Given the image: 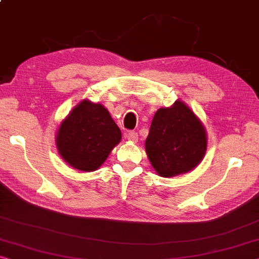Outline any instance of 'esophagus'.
Listing matches in <instances>:
<instances>
[{
	"mask_svg": "<svg viewBox=\"0 0 259 259\" xmlns=\"http://www.w3.org/2000/svg\"><path fill=\"white\" fill-rule=\"evenodd\" d=\"M127 139H128V140L132 141V142H137L138 139H139L138 133L134 132V131H130V132L127 133Z\"/></svg>",
	"mask_w": 259,
	"mask_h": 259,
	"instance_id": "obj_1",
	"label": "esophagus"
}]
</instances>
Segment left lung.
<instances>
[{
	"instance_id": "left-lung-1",
	"label": "left lung",
	"mask_w": 259,
	"mask_h": 259,
	"mask_svg": "<svg viewBox=\"0 0 259 259\" xmlns=\"http://www.w3.org/2000/svg\"><path fill=\"white\" fill-rule=\"evenodd\" d=\"M207 149L204 125L185 103L158 109L146 139V153L161 177L189 172L201 162Z\"/></svg>"
}]
</instances>
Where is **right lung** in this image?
<instances>
[{"label": "right lung", "instance_id": "right-lung-1", "mask_svg": "<svg viewBox=\"0 0 259 259\" xmlns=\"http://www.w3.org/2000/svg\"><path fill=\"white\" fill-rule=\"evenodd\" d=\"M121 140L120 128L102 104L84 99L62 120L57 133L59 154L70 166L95 171Z\"/></svg>", "mask_w": 259, "mask_h": 259}]
</instances>
